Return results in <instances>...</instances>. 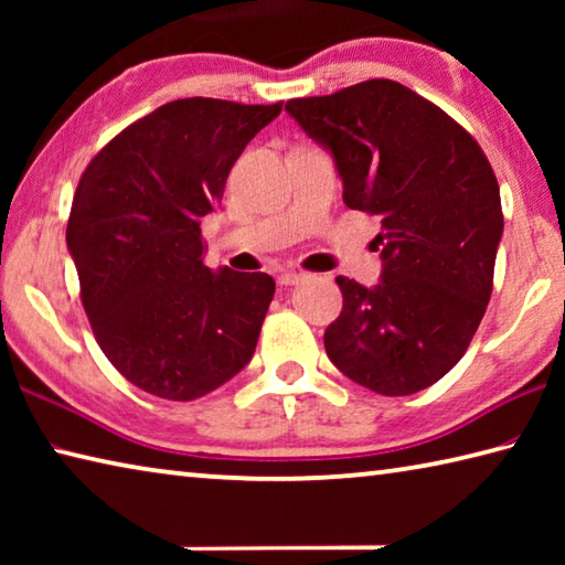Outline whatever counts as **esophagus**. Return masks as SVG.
<instances>
[{"label":"esophagus","mask_w":565,"mask_h":565,"mask_svg":"<svg viewBox=\"0 0 565 565\" xmlns=\"http://www.w3.org/2000/svg\"><path fill=\"white\" fill-rule=\"evenodd\" d=\"M303 279H306L303 271H281L279 274V284L281 286H296V284H301Z\"/></svg>","instance_id":"1"}]
</instances>
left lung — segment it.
<instances>
[{
    "label": "left lung",
    "mask_w": 565,
    "mask_h": 565,
    "mask_svg": "<svg viewBox=\"0 0 565 565\" xmlns=\"http://www.w3.org/2000/svg\"><path fill=\"white\" fill-rule=\"evenodd\" d=\"M327 147L343 204L381 218V281L337 276L333 366L381 396H408L451 371L493 291L503 234L499 181L483 149L434 102L391 79L286 102Z\"/></svg>",
    "instance_id": "1"
}]
</instances>
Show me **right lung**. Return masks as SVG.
Masks as SVG:
<instances>
[{
  "label": "right lung",
  "instance_id": "1",
  "mask_svg": "<svg viewBox=\"0 0 565 565\" xmlns=\"http://www.w3.org/2000/svg\"><path fill=\"white\" fill-rule=\"evenodd\" d=\"M279 114L281 102L177 99L129 124L84 169L66 224L84 311L111 366L151 396H206L254 356L276 284L209 269L202 216Z\"/></svg>",
  "mask_w": 565,
  "mask_h": 565
}]
</instances>
